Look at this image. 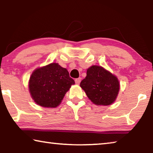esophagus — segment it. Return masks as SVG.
Wrapping results in <instances>:
<instances>
[{"label": "esophagus", "mask_w": 153, "mask_h": 153, "mask_svg": "<svg viewBox=\"0 0 153 153\" xmlns=\"http://www.w3.org/2000/svg\"><path fill=\"white\" fill-rule=\"evenodd\" d=\"M81 79H82L81 77H78V78H77V79H75V82H76V84H79V83H80V82H81Z\"/></svg>", "instance_id": "obj_1"}]
</instances>
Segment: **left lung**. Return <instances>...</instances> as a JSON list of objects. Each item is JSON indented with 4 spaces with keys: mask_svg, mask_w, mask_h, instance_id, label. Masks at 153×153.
Segmentation results:
<instances>
[{
    "mask_svg": "<svg viewBox=\"0 0 153 153\" xmlns=\"http://www.w3.org/2000/svg\"><path fill=\"white\" fill-rule=\"evenodd\" d=\"M80 86L94 104L107 106L117 98L120 82L102 67L92 65L87 69L86 77L80 83Z\"/></svg>",
    "mask_w": 153,
    "mask_h": 153,
    "instance_id": "1",
    "label": "left lung"
}]
</instances>
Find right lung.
<instances>
[{
  "label": "right lung",
  "mask_w": 153,
  "mask_h": 153,
  "mask_svg": "<svg viewBox=\"0 0 153 153\" xmlns=\"http://www.w3.org/2000/svg\"><path fill=\"white\" fill-rule=\"evenodd\" d=\"M74 80L67 69L53 63L33 71L29 81L31 97L36 104L54 108L61 104Z\"/></svg>",
  "instance_id": "1"
}]
</instances>
